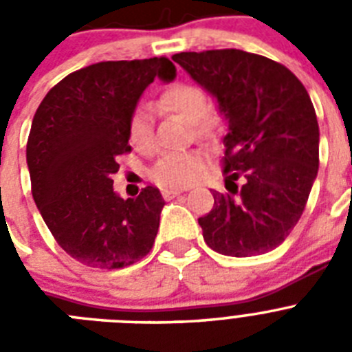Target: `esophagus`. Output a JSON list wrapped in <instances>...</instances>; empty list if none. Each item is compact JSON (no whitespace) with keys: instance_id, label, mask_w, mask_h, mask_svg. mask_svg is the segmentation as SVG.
<instances>
[{"instance_id":"obj_1","label":"esophagus","mask_w":352,"mask_h":352,"mask_svg":"<svg viewBox=\"0 0 352 352\" xmlns=\"http://www.w3.org/2000/svg\"><path fill=\"white\" fill-rule=\"evenodd\" d=\"M179 194H183L182 190H174V188H166V190H162V195L166 199H174L178 197Z\"/></svg>"}]
</instances>
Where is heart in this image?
<instances>
[{"label":"heart","mask_w":352,"mask_h":352,"mask_svg":"<svg viewBox=\"0 0 352 352\" xmlns=\"http://www.w3.org/2000/svg\"><path fill=\"white\" fill-rule=\"evenodd\" d=\"M158 107L167 113H174L194 123L197 135H210L214 130L217 120L208 111V98L204 91L194 84L176 82L162 93ZM130 142L139 149H149L153 144L151 116L144 107H139L130 118ZM204 155L199 151L164 155L151 170V178L162 186L182 188L199 178L204 169Z\"/></svg>","instance_id":"b5f03b06"}]
</instances>
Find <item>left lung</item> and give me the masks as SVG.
Masks as SVG:
<instances>
[{"mask_svg":"<svg viewBox=\"0 0 352 352\" xmlns=\"http://www.w3.org/2000/svg\"><path fill=\"white\" fill-rule=\"evenodd\" d=\"M173 60L217 100L229 129L223 173L234 186L226 185L231 194L211 190L213 208L199 219L204 241L231 257L273 250L300 220L319 169L309 93L284 65L239 49L179 52Z\"/></svg>","mask_w":352,"mask_h":352,"instance_id":"1","label":"left lung"}]
</instances>
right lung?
<instances>
[{"instance_id": "1", "label": "right lung", "mask_w": 352, "mask_h": 352, "mask_svg": "<svg viewBox=\"0 0 352 352\" xmlns=\"http://www.w3.org/2000/svg\"><path fill=\"white\" fill-rule=\"evenodd\" d=\"M155 77L170 82L167 58L102 61L72 72L45 95L31 123L26 160L33 199L68 256L102 270L138 263L151 250L164 199L146 186L121 199L116 158L129 153V125Z\"/></svg>"}]
</instances>
